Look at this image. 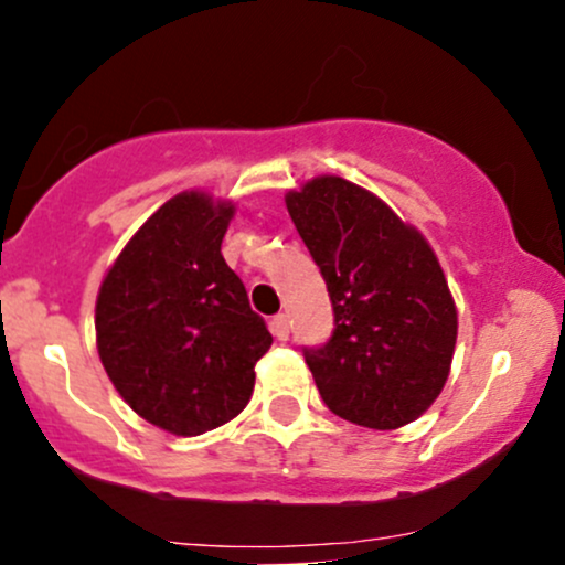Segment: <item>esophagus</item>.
Here are the masks:
<instances>
[{"label":"esophagus","instance_id":"obj_1","mask_svg":"<svg viewBox=\"0 0 565 565\" xmlns=\"http://www.w3.org/2000/svg\"><path fill=\"white\" fill-rule=\"evenodd\" d=\"M270 332L276 334V340H287V337H289V319H287V313L274 316V321H270Z\"/></svg>","mask_w":565,"mask_h":565}]
</instances>
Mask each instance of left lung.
Returning <instances> with one entry per match:
<instances>
[{
  "instance_id": "left-lung-1",
  "label": "left lung",
  "mask_w": 565,
  "mask_h": 565,
  "mask_svg": "<svg viewBox=\"0 0 565 565\" xmlns=\"http://www.w3.org/2000/svg\"><path fill=\"white\" fill-rule=\"evenodd\" d=\"M287 210L334 310L332 337L302 350L323 404L372 430L414 423L444 391L457 345L436 252L385 201L334 174L289 191Z\"/></svg>"
}]
</instances>
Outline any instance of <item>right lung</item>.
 I'll use <instances>...</instances> for the list:
<instances>
[{
    "label": "right lung",
    "instance_id": "1",
    "mask_svg": "<svg viewBox=\"0 0 565 565\" xmlns=\"http://www.w3.org/2000/svg\"><path fill=\"white\" fill-rule=\"evenodd\" d=\"M236 206L201 191L161 204L97 291V353L132 412L174 436H201L249 404L268 327L223 260Z\"/></svg>",
    "mask_w": 565,
    "mask_h": 565
}]
</instances>
